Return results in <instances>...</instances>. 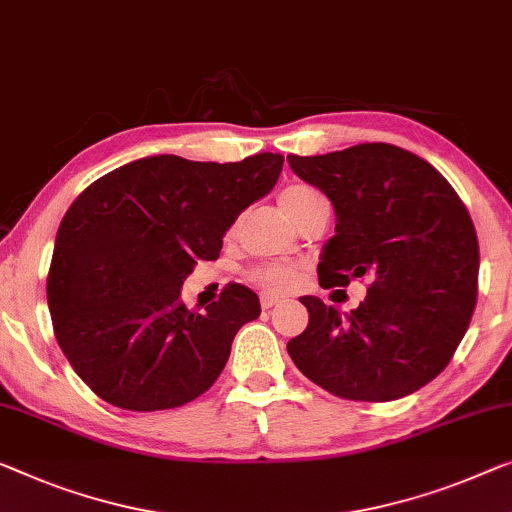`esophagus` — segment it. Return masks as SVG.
Listing matches in <instances>:
<instances>
[{
    "mask_svg": "<svg viewBox=\"0 0 512 512\" xmlns=\"http://www.w3.org/2000/svg\"><path fill=\"white\" fill-rule=\"evenodd\" d=\"M259 303H262L264 310H269V308H273V305H278L280 299H278V296H273V294H262V296H259Z\"/></svg>",
    "mask_w": 512,
    "mask_h": 512,
    "instance_id": "esophagus-1",
    "label": "esophagus"
}]
</instances>
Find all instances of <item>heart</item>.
<instances>
[{"mask_svg":"<svg viewBox=\"0 0 512 512\" xmlns=\"http://www.w3.org/2000/svg\"><path fill=\"white\" fill-rule=\"evenodd\" d=\"M324 200V195L308 183H292L280 193V207L299 223L301 216L308 211L312 204ZM250 278L259 287L269 289V292H289L301 282V271L289 264H262L250 271Z\"/></svg>","mask_w":512,"mask_h":512,"instance_id":"heart-1","label":"heart"}]
</instances>
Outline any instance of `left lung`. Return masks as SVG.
<instances>
[{"label": "left lung", "mask_w": 512, "mask_h": 512, "mask_svg": "<svg viewBox=\"0 0 512 512\" xmlns=\"http://www.w3.org/2000/svg\"><path fill=\"white\" fill-rule=\"evenodd\" d=\"M287 160L338 216L319 285L370 282L347 319L303 296L310 319L287 342L294 365L342 400L388 402L430 384L451 363L478 299V236L460 195L427 160L386 142Z\"/></svg>", "instance_id": "left-lung-1"}]
</instances>
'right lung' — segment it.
I'll use <instances>...</instances> for the list:
<instances>
[{
	"instance_id": "add662e5",
	"label": "right lung",
	"mask_w": 512,
	"mask_h": 512,
	"mask_svg": "<svg viewBox=\"0 0 512 512\" xmlns=\"http://www.w3.org/2000/svg\"><path fill=\"white\" fill-rule=\"evenodd\" d=\"M280 170L271 151L223 165L151 156L96 179L68 207L48 308L61 352L98 398L160 411L213 386L259 299L230 282L218 301L188 310L181 285L200 259H218L223 234Z\"/></svg>"
}]
</instances>
